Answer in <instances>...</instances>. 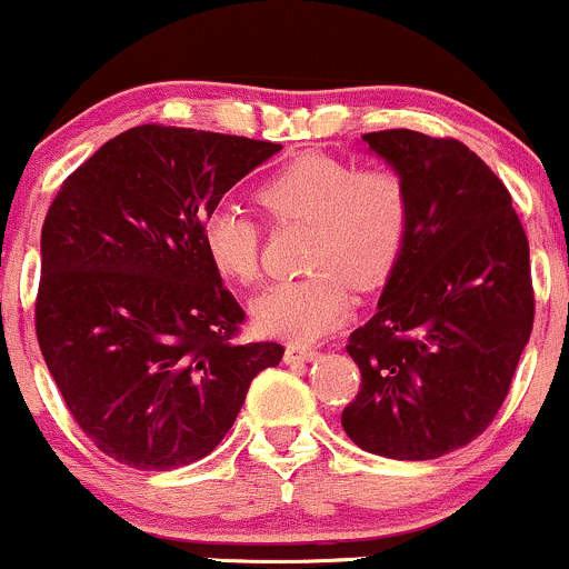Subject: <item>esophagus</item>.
<instances>
[{"label": "esophagus", "mask_w": 569, "mask_h": 569, "mask_svg": "<svg viewBox=\"0 0 569 569\" xmlns=\"http://www.w3.org/2000/svg\"><path fill=\"white\" fill-rule=\"evenodd\" d=\"M318 350L305 348V345H289L286 348V363H302V361H316Z\"/></svg>", "instance_id": "34e87169"}]
</instances>
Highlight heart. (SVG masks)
Returning a JSON list of instances; mask_svg holds the SVG:
<instances>
[{
  "label": "heart",
  "instance_id": "obj_1",
  "mask_svg": "<svg viewBox=\"0 0 569 569\" xmlns=\"http://www.w3.org/2000/svg\"><path fill=\"white\" fill-rule=\"evenodd\" d=\"M257 202L272 221H310V276L278 280L251 302L264 335L312 342L348 316L358 289L393 270L409 224V194L393 171H361L326 152H302L280 166ZM202 251L224 278L253 283L262 272V232L246 213L219 206L200 221Z\"/></svg>",
  "mask_w": 569,
  "mask_h": 569
}]
</instances>
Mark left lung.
Segmentation results:
<instances>
[{
  "mask_svg": "<svg viewBox=\"0 0 569 569\" xmlns=\"http://www.w3.org/2000/svg\"><path fill=\"white\" fill-rule=\"evenodd\" d=\"M401 176L409 224L377 302L350 335L361 393L342 428L363 452L433 460L471 443L530 342V243L502 181L455 139L361 136Z\"/></svg>",
  "mask_w": 569,
  "mask_h": 569,
  "instance_id": "obj_1",
  "label": "left lung"
}]
</instances>
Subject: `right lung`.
Returning a JSON list of instances; mask_svg holds the SVG:
<instances>
[{
  "label": "right lung",
  "instance_id": "right-lung-1",
  "mask_svg": "<svg viewBox=\"0 0 569 569\" xmlns=\"http://www.w3.org/2000/svg\"><path fill=\"white\" fill-rule=\"evenodd\" d=\"M280 143L139 126L58 189L42 224L37 339L103 455L171 471L217 449L283 345L238 342L243 307L202 251L200 221Z\"/></svg>",
  "mask_w": 569,
  "mask_h": 569
}]
</instances>
